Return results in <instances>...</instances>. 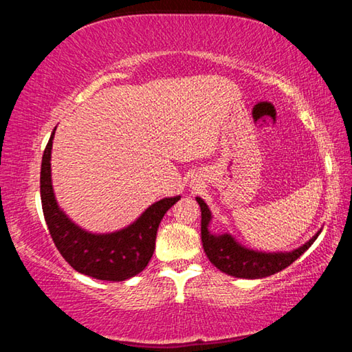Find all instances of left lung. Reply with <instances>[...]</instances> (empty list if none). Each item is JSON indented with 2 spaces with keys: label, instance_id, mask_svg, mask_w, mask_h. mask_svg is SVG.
I'll return each mask as SVG.
<instances>
[{
  "label": "left lung",
  "instance_id": "1",
  "mask_svg": "<svg viewBox=\"0 0 352 352\" xmlns=\"http://www.w3.org/2000/svg\"><path fill=\"white\" fill-rule=\"evenodd\" d=\"M201 211V243L204 252L214 267L220 272L234 278L259 279L284 270L292 262H295L317 239L321 230L312 236L306 243L292 252H258L237 242L230 233H211L210 225L212 220L211 210L204 199L195 197Z\"/></svg>",
  "mask_w": 352,
  "mask_h": 352
}]
</instances>
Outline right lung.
I'll return each instance as SVG.
<instances>
[{"mask_svg":"<svg viewBox=\"0 0 352 352\" xmlns=\"http://www.w3.org/2000/svg\"><path fill=\"white\" fill-rule=\"evenodd\" d=\"M54 133L43 152L40 195L52 241L65 261L82 275L100 281H126L146 269L151 261L158 225L180 195L155 201L141 216L111 233H91L73 222L57 204L51 178V152Z\"/></svg>","mask_w":352,"mask_h":352,"instance_id":"1","label":"right lung"}]
</instances>
